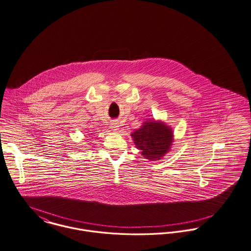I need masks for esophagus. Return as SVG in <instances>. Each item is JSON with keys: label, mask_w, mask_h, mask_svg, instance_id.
Masks as SVG:
<instances>
[{"label": "esophagus", "mask_w": 251, "mask_h": 251, "mask_svg": "<svg viewBox=\"0 0 251 251\" xmlns=\"http://www.w3.org/2000/svg\"><path fill=\"white\" fill-rule=\"evenodd\" d=\"M119 127H120V126H119V124H118L117 122H112V123H111V128H112V130L118 131V130H119Z\"/></svg>", "instance_id": "esophagus-1"}]
</instances>
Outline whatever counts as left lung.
<instances>
[{"mask_svg":"<svg viewBox=\"0 0 251 251\" xmlns=\"http://www.w3.org/2000/svg\"><path fill=\"white\" fill-rule=\"evenodd\" d=\"M130 135L141 154L151 161L163 158L171 151L175 136L170 126L154 119L145 121Z\"/></svg>","mask_w":251,"mask_h":251,"instance_id":"left-lung-1","label":"left lung"}]
</instances>
